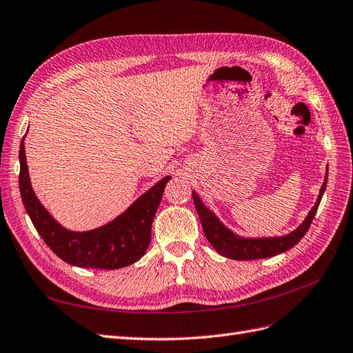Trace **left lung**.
I'll use <instances>...</instances> for the list:
<instances>
[{
	"instance_id": "8db88e82",
	"label": "left lung",
	"mask_w": 353,
	"mask_h": 353,
	"mask_svg": "<svg viewBox=\"0 0 353 353\" xmlns=\"http://www.w3.org/2000/svg\"><path fill=\"white\" fill-rule=\"evenodd\" d=\"M327 179H328V170L324 179V183L321 186L319 196L316 199L315 205L309 211L307 217L293 232L285 236L278 238H239L234 232H230L228 228L221 225V221L211 213V211L203 204V201L199 196L192 192L195 208L198 211V216L201 223H203V229L205 238L208 243L213 245V248L217 251L220 256H225L228 259L234 260H256V259H266L284 253V251L293 248L299 241L305 236L307 229L310 228L312 220H314L316 210L319 207L321 198L324 195V190L327 188Z\"/></svg>"
}]
</instances>
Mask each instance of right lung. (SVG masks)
Listing matches in <instances>:
<instances>
[{
    "instance_id": "1",
    "label": "right lung",
    "mask_w": 353,
    "mask_h": 353,
    "mask_svg": "<svg viewBox=\"0 0 353 353\" xmlns=\"http://www.w3.org/2000/svg\"><path fill=\"white\" fill-rule=\"evenodd\" d=\"M19 159V188L23 205L37 232L57 257L78 268L119 269L133 265L146 253L150 228L170 176L159 180L110 223L87 232H72L60 226L35 196L29 180L23 139Z\"/></svg>"
}]
</instances>
